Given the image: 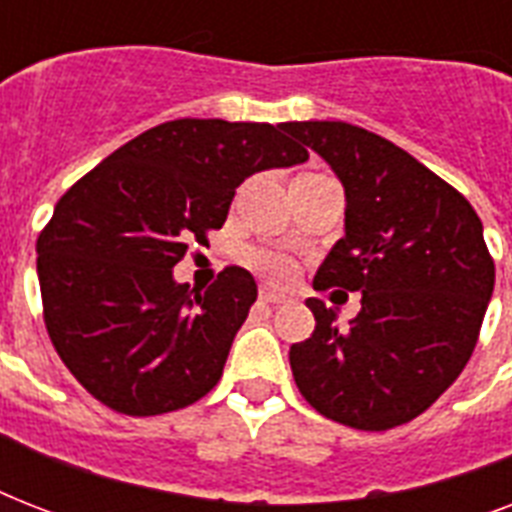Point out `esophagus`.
Listing matches in <instances>:
<instances>
[{
    "instance_id": "obj_1",
    "label": "esophagus",
    "mask_w": 512,
    "mask_h": 512,
    "mask_svg": "<svg viewBox=\"0 0 512 512\" xmlns=\"http://www.w3.org/2000/svg\"><path fill=\"white\" fill-rule=\"evenodd\" d=\"M260 300L271 305H281V303H289V295L279 292V289H271V287H263L260 289Z\"/></svg>"
}]
</instances>
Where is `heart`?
Segmentation results:
<instances>
[{
    "mask_svg": "<svg viewBox=\"0 0 512 512\" xmlns=\"http://www.w3.org/2000/svg\"><path fill=\"white\" fill-rule=\"evenodd\" d=\"M249 263L255 265L257 271L265 273V276H271V279H289L292 271H295V265L289 260L287 255H281V252H271V249H252L249 252Z\"/></svg>",
    "mask_w": 512,
    "mask_h": 512,
    "instance_id": "heart-1",
    "label": "heart"
}]
</instances>
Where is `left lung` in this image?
Instances as JSON below:
<instances>
[{"instance_id":"obj_1","label":"left lung","mask_w":512,"mask_h":512,"mask_svg":"<svg viewBox=\"0 0 512 512\" xmlns=\"http://www.w3.org/2000/svg\"><path fill=\"white\" fill-rule=\"evenodd\" d=\"M345 188V236L313 287L361 292L348 327L319 297L316 329L289 348L305 401L356 430L422 414L468 364L494 289L476 209L404 148L348 122H289Z\"/></svg>"}]
</instances>
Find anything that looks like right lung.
Wrapping results in <instances>:
<instances>
[{"label":"right lung","instance_id":"obj_1","mask_svg":"<svg viewBox=\"0 0 512 512\" xmlns=\"http://www.w3.org/2000/svg\"><path fill=\"white\" fill-rule=\"evenodd\" d=\"M305 159L284 124L175 119L60 196L36 239V273L47 335L87 393L119 414L154 417L215 388L257 284L228 265L199 292L172 268L191 241L223 228L249 175Z\"/></svg>","mask_w":512,"mask_h":512}]
</instances>
